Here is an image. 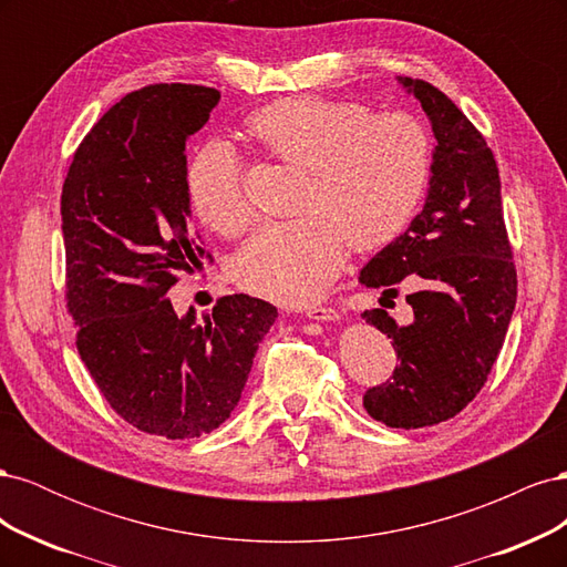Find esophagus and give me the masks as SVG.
Returning a JSON list of instances; mask_svg holds the SVG:
<instances>
[{
  "mask_svg": "<svg viewBox=\"0 0 567 567\" xmlns=\"http://www.w3.org/2000/svg\"><path fill=\"white\" fill-rule=\"evenodd\" d=\"M305 317L310 319H317V321H336L340 315L338 310H333V307H326V305H312V307H305L302 310Z\"/></svg>",
  "mask_w": 567,
  "mask_h": 567,
  "instance_id": "34e87169",
  "label": "esophagus"
}]
</instances>
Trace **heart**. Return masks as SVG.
Returning <instances> with one entry per match:
<instances>
[{
  "instance_id": "obj_1",
  "label": "heart",
  "mask_w": 567,
  "mask_h": 567,
  "mask_svg": "<svg viewBox=\"0 0 567 567\" xmlns=\"http://www.w3.org/2000/svg\"><path fill=\"white\" fill-rule=\"evenodd\" d=\"M248 134L274 158L305 169L302 217L262 227L234 257L236 284L262 298H317L359 252L392 244L414 219L431 182L433 142L416 115L375 113L359 101L290 96L248 120ZM192 208L221 236H241L252 205L236 153L205 144L186 169Z\"/></svg>"
}]
</instances>
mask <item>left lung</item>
<instances>
[{
  "label": "left lung",
  "mask_w": 567,
  "mask_h": 567,
  "mask_svg": "<svg viewBox=\"0 0 567 567\" xmlns=\"http://www.w3.org/2000/svg\"><path fill=\"white\" fill-rule=\"evenodd\" d=\"M433 125L431 188L423 210L359 274L367 288L409 277L411 323L367 310L392 338L400 364L364 392L369 416L390 427H423L456 416L483 390L516 307L518 277L504 225L502 179L485 136L454 101L425 80L400 78Z\"/></svg>",
  "instance_id": "1"
}]
</instances>
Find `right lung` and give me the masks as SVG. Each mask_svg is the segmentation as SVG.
Here are the masks:
<instances>
[{
    "instance_id": "obj_1",
    "label": "right lung",
    "mask_w": 567,
    "mask_h": 567,
    "mask_svg": "<svg viewBox=\"0 0 567 567\" xmlns=\"http://www.w3.org/2000/svg\"><path fill=\"white\" fill-rule=\"evenodd\" d=\"M200 84H148L84 136L63 182L65 302L99 392L136 431L200 437L241 400L277 307L225 296L203 323L177 317L167 290L213 255L186 192V142L217 106Z\"/></svg>"
}]
</instances>
